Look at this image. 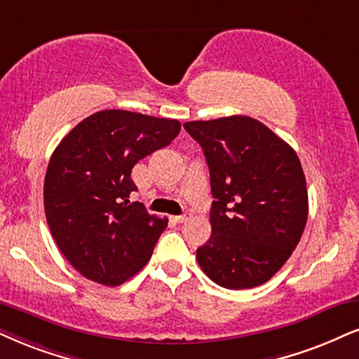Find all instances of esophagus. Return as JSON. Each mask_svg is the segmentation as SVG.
<instances>
[{"label": "esophagus", "instance_id": "esophagus-1", "mask_svg": "<svg viewBox=\"0 0 359 359\" xmlns=\"http://www.w3.org/2000/svg\"><path fill=\"white\" fill-rule=\"evenodd\" d=\"M172 219H174V222H177V224H184V222H187L190 219V213L185 212V213H182V215L172 217Z\"/></svg>", "mask_w": 359, "mask_h": 359}]
</instances>
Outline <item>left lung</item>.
Instances as JSON below:
<instances>
[{
	"instance_id": "8db88e82",
	"label": "left lung",
	"mask_w": 359,
	"mask_h": 359,
	"mask_svg": "<svg viewBox=\"0 0 359 359\" xmlns=\"http://www.w3.org/2000/svg\"><path fill=\"white\" fill-rule=\"evenodd\" d=\"M210 170L212 235L197 248L208 278L229 290L269 281L288 260L308 219L297 152L260 121L230 116L185 122Z\"/></svg>"
}]
</instances>
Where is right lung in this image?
I'll return each mask as SVG.
<instances>
[{"mask_svg": "<svg viewBox=\"0 0 359 359\" xmlns=\"http://www.w3.org/2000/svg\"><path fill=\"white\" fill-rule=\"evenodd\" d=\"M180 122L107 109L59 142L44 179V212L54 242L88 280L117 287L151 258L167 219L129 203L130 170L169 146Z\"/></svg>", "mask_w": 359, "mask_h": 359, "instance_id": "1", "label": "right lung"}]
</instances>
